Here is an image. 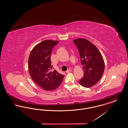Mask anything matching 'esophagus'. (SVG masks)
<instances>
[{
  "instance_id": "34e87169",
  "label": "esophagus",
  "mask_w": 128,
  "mask_h": 128,
  "mask_svg": "<svg viewBox=\"0 0 128 128\" xmlns=\"http://www.w3.org/2000/svg\"><path fill=\"white\" fill-rule=\"evenodd\" d=\"M72 68H70L69 69H68V70H67V71H66V73H68V72H72Z\"/></svg>"
}]
</instances>
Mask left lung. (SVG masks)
I'll return each mask as SVG.
<instances>
[{"label":"left lung","mask_w":128,"mask_h":128,"mask_svg":"<svg viewBox=\"0 0 128 128\" xmlns=\"http://www.w3.org/2000/svg\"><path fill=\"white\" fill-rule=\"evenodd\" d=\"M79 52L81 63L84 70V77L79 81L83 87L90 88L101 78L104 70L102 55L92 43L84 38L73 40Z\"/></svg>","instance_id":"left-lung-1"}]
</instances>
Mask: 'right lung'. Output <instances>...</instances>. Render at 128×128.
Returning a JSON list of instances; mask_svg holds the SVG:
<instances>
[{
  "instance_id": "1",
  "label": "right lung",
  "mask_w": 128,
  "mask_h": 128,
  "mask_svg": "<svg viewBox=\"0 0 128 128\" xmlns=\"http://www.w3.org/2000/svg\"><path fill=\"white\" fill-rule=\"evenodd\" d=\"M58 41L46 40L36 44L30 52L28 59V70L32 80L46 91L56 89L64 75L52 70L50 55L53 47Z\"/></svg>"
}]
</instances>
